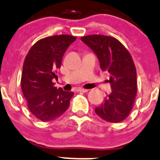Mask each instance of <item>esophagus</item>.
<instances>
[{"mask_svg":"<svg viewBox=\"0 0 160 160\" xmlns=\"http://www.w3.org/2000/svg\"><path fill=\"white\" fill-rule=\"evenodd\" d=\"M77 92H88V89H83V88H77Z\"/></svg>","mask_w":160,"mask_h":160,"instance_id":"obj_1","label":"esophagus"}]
</instances>
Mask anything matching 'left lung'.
<instances>
[{
	"instance_id": "left-lung-1",
	"label": "left lung",
	"mask_w": 160,
	"mask_h": 160,
	"mask_svg": "<svg viewBox=\"0 0 160 160\" xmlns=\"http://www.w3.org/2000/svg\"><path fill=\"white\" fill-rule=\"evenodd\" d=\"M81 40L97 55L101 69L110 74L112 92L95 108V113L109 122L125 120L133 107L137 92V70L130 53L114 37L91 35Z\"/></svg>"
}]
</instances>
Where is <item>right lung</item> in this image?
I'll return each mask as SVG.
<instances>
[{"label":"right lung","instance_id":"add662e5","mask_svg":"<svg viewBox=\"0 0 160 160\" xmlns=\"http://www.w3.org/2000/svg\"><path fill=\"white\" fill-rule=\"evenodd\" d=\"M77 37L60 35L42 38L31 46L23 65L22 92L31 114L38 120L50 122L68 110L72 92L57 88L52 80L61 68L64 53Z\"/></svg>","mask_w":160,"mask_h":160}]
</instances>
